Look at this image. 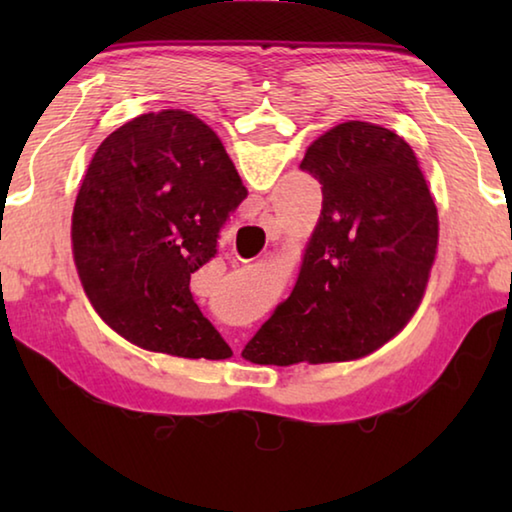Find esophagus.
<instances>
[{
	"mask_svg": "<svg viewBox=\"0 0 512 512\" xmlns=\"http://www.w3.org/2000/svg\"><path fill=\"white\" fill-rule=\"evenodd\" d=\"M262 223H264V228H271V225H273V216H271V214H262Z\"/></svg>",
	"mask_w": 512,
	"mask_h": 512,
	"instance_id": "1",
	"label": "esophagus"
}]
</instances>
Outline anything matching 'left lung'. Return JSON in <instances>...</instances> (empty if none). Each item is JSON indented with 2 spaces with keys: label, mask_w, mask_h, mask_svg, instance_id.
<instances>
[{
  "label": "left lung",
  "mask_w": 512,
  "mask_h": 512,
  "mask_svg": "<svg viewBox=\"0 0 512 512\" xmlns=\"http://www.w3.org/2000/svg\"><path fill=\"white\" fill-rule=\"evenodd\" d=\"M300 169L323 185V210L291 296L241 352L253 363L375 352L409 323L436 259V203L397 133L345 121L309 146Z\"/></svg>",
  "instance_id": "left-lung-1"
}]
</instances>
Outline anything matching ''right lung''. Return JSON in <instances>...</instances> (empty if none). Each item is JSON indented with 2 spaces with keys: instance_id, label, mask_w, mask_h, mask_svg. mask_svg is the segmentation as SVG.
Masks as SVG:
<instances>
[{
  "instance_id": "right-lung-1",
  "label": "right lung",
  "mask_w": 512,
  "mask_h": 512,
  "mask_svg": "<svg viewBox=\"0 0 512 512\" xmlns=\"http://www.w3.org/2000/svg\"><path fill=\"white\" fill-rule=\"evenodd\" d=\"M246 194L219 137L185 110L149 112L110 133L72 214L76 271L99 316L142 348L230 357L189 280L219 253Z\"/></svg>"
}]
</instances>
